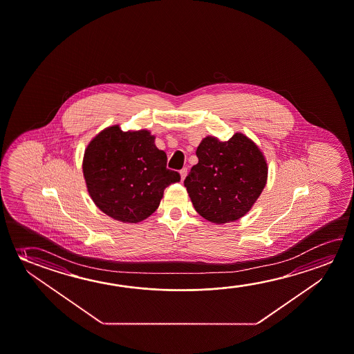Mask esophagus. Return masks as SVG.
<instances>
[{
    "label": "esophagus",
    "instance_id": "esophagus-1",
    "mask_svg": "<svg viewBox=\"0 0 354 354\" xmlns=\"http://www.w3.org/2000/svg\"><path fill=\"white\" fill-rule=\"evenodd\" d=\"M186 175H187V169H181V170H180V178H181V181H184V180H185Z\"/></svg>",
    "mask_w": 354,
    "mask_h": 354
}]
</instances>
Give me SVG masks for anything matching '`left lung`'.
<instances>
[{"mask_svg":"<svg viewBox=\"0 0 354 354\" xmlns=\"http://www.w3.org/2000/svg\"><path fill=\"white\" fill-rule=\"evenodd\" d=\"M198 163L184 185L197 213L216 224L244 217L267 183L266 158L241 132L228 141L207 136L197 147Z\"/></svg>","mask_w":354,"mask_h":354,"instance_id":"1","label":"left lung"}]
</instances>
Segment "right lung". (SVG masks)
<instances>
[{
  "instance_id": "obj_1",
  "label": "right lung",
  "mask_w": 354,
  "mask_h": 354,
  "mask_svg": "<svg viewBox=\"0 0 354 354\" xmlns=\"http://www.w3.org/2000/svg\"><path fill=\"white\" fill-rule=\"evenodd\" d=\"M148 130L122 131L119 125L100 131L83 157V176L93 202L122 223H138L157 209L164 190L180 181L167 169V154Z\"/></svg>"
}]
</instances>
